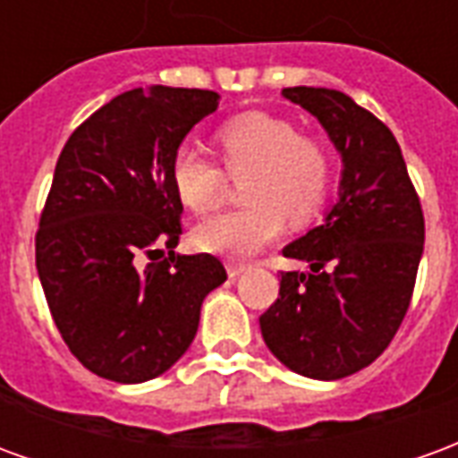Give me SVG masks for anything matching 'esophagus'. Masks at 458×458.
Returning a JSON list of instances; mask_svg holds the SVG:
<instances>
[{
	"mask_svg": "<svg viewBox=\"0 0 458 458\" xmlns=\"http://www.w3.org/2000/svg\"><path fill=\"white\" fill-rule=\"evenodd\" d=\"M225 269H228V277H240V275H242V272H245V269H248V265H242V262H235V259H228V262H225Z\"/></svg>",
	"mask_w": 458,
	"mask_h": 458,
	"instance_id": "esophagus-1",
	"label": "esophagus"
}]
</instances>
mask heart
<instances>
[{"label": "heart", "mask_w": 458, "mask_h": 458, "mask_svg": "<svg viewBox=\"0 0 458 458\" xmlns=\"http://www.w3.org/2000/svg\"><path fill=\"white\" fill-rule=\"evenodd\" d=\"M230 176H250L242 196L250 206L199 223L193 245L220 255H252L289 223L314 218L331 189V154L297 124L267 113L238 114L216 134ZM171 183L193 213H210L225 199V174L216 161L183 144L171 159Z\"/></svg>", "instance_id": "heart-1"}]
</instances>
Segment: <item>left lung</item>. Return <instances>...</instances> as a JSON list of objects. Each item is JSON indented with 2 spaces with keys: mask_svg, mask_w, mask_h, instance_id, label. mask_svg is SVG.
<instances>
[{
  "mask_svg": "<svg viewBox=\"0 0 458 458\" xmlns=\"http://www.w3.org/2000/svg\"><path fill=\"white\" fill-rule=\"evenodd\" d=\"M341 154L338 200L321 225L282 250L309 272H282L259 317L267 348L289 370L338 380L390 345L412 299L424 216L400 144L373 113L328 88H284Z\"/></svg>",
  "mask_w": 458,
  "mask_h": 458,
  "instance_id": "1",
  "label": "left lung"
}]
</instances>
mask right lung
Returning a JSON list of instances; mask_svg holds the SVG:
<instances>
[{"mask_svg":"<svg viewBox=\"0 0 458 458\" xmlns=\"http://www.w3.org/2000/svg\"><path fill=\"white\" fill-rule=\"evenodd\" d=\"M218 100L199 88H134L90 114L58 157L36 269L65 345L100 377L166 373L199 331L203 299L228 279L208 252H174L183 206L171 159Z\"/></svg>","mask_w":458,"mask_h":458,"instance_id":"right-lung-1","label":"right lung"}]
</instances>
